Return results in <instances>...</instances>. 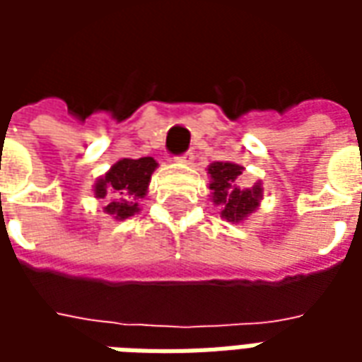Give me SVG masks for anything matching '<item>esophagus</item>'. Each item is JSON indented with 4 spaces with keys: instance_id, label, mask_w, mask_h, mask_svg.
<instances>
[{
    "instance_id": "obj_1",
    "label": "esophagus",
    "mask_w": 362,
    "mask_h": 362,
    "mask_svg": "<svg viewBox=\"0 0 362 362\" xmlns=\"http://www.w3.org/2000/svg\"><path fill=\"white\" fill-rule=\"evenodd\" d=\"M194 157H196V155H194V151H186V153L178 155L176 160H178V163H186V165H189V163L194 160Z\"/></svg>"
}]
</instances>
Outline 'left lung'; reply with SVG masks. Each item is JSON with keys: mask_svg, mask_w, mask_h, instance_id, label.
Wrapping results in <instances>:
<instances>
[{"mask_svg": "<svg viewBox=\"0 0 362 362\" xmlns=\"http://www.w3.org/2000/svg\"><path fill=\"white\" fill-rule=\"evenodd\" d=\"M211 174L213 199L215 204L221 205V215L227 221H243L248 213L256 209V205L262 196V188L256 186L252 189H240L236 186L238 176L243 174V166L233 165V163H213L209 166Z\"/></svg>", "mask_w": 362, "mask_h": 362, "instance_id": "left-lung-1", "label": "left lung"}]
</instances>
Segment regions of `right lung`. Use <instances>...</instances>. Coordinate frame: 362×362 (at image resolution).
<instances>
[{
    "mask_svg": "<svg viewBox=\"0 0 362 362\" xmlns=\"http://www.w3.org/2000/svg\"><path fill=\"white\" fill-rule=\"evenodd\" d=\"M155 168L157 163L151 157L118 160L95 186V196L98 199H108L104 211L116 215V219L132 217L137 211V199L147 192Z\"/></svg>",
    "mask_w": 362,
    "mask_h": 362,
    "instance_id": "right-lung-1",
    "label": "right lung"
}]
</instances>
